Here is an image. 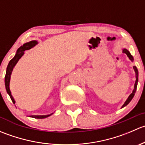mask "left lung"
Wrapping results in <instances>:
<instances>
[{
    "label": "left lung",
    "instance_id": "left-lung-1",
    "mask_svg": "<svg viewBox=\"0 0 145 145\" xmlns=\"http://www.w3.org/2000/svg\"><path fill=\"white\" fill-rule=\"evenodd\" d=\"M123 53H125L127 55V56L129 57V59H131V61L133 60V57L132 55H131V53L129 52V51L127 50L126 49H123ZM133 69H135V74H136V81H135V86H134V89L133 90V93H131V95H130V96L128 97V98L127 99V100L125 101V102L124 103V105L122 106V108L124 107V106H126L127 105H128V103H129L130 102H131V100H132V99L133 98L134 95H135V93L136 92V90H137V81H138V71H137V69L136 68V67H133Z\"/></svg>",
    "mask_w": 145,
    "mask_h": 145
}]
</instances>
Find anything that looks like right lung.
I'll return each mask as SVG.
<instances>
[{"instance_id": "obj_1", "label": "right lung", "mask_w": 145, "mask_h": 145, "mask_svg": "<svg viewBox=\"0 0 145 145\" xmlns=\"http://www.w3.org/2000/svg\"><path fill=\"white\" fill-rule=\"evenodd\" d=\"M37 41L36 40H32V41L29 42V43H25L23 45H22L20 48H18L17 51V53H16L15 56L10 61L9 64H8V67H7L6 69V74H5V88H6L7 93H8V95H10V98H11L12 101L14 104H15V101H14V98L12 97L11 95V92L10 90V75H11V73L12 71L13 68L15 66V64H17V62H18L19 59L22 57L24 55V51L27 50L31 49V48H33V46H35L36 44H37ZM52 114L50 115H46V116H30L31 117H33L35 118H45L50 116V115H52Z\"/></svg>"}]
</instances>
